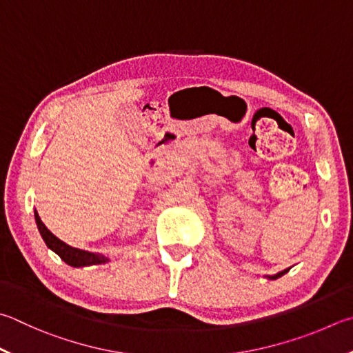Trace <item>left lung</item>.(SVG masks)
Segmentation results:
<instances>
[{
    "label": "left lung",
    "instance_id": "obj_1",
    "mask_svg": "<svg viewBox=\"0 0 353 353\" xmlns=\"http://www.w3.org/2000/svg\"><path fill=\"white\" fill-rule=\"evenodd\" d=\"M287 272H288V268H287V270H284V272H279V273H276V274H273V276H268V279H278V278L283 276V274H285Z\"/></svg>",
    "mask_w": 353,
    "mask_h": 353
}]
</instances>
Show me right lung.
Listing matches in <instances>:
<instances>
[{
  "instance_id": "obj_1",
  "label": "right lung",
  "mask_w": 353,
  "mask_h": 353,
  "mask_svg": "<svg viewBox=\"0 0 353 353\" xmlns=\"http://www.w3.org/2000/svg\"><path fill=\"white\" fill-rule=\"evenodd\" d=\"M35 221H37L38 232H40L43 241L46 242V245L52 250V252L59 254L68 265L85 267V265H94V264H103V262L108 261V258L103 254H95L91 252H85V250L74 248V247L68 245V243H65L63 241H60L57 236L50 233L46 228V225L41 222L40 216H38V213H37V210H35Z\"/></svg>"
}]
</instances>
